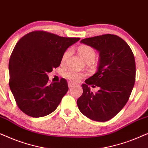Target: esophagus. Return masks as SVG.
<instances>
[{
	"mask_svg": "<svg viewBox=\"0 0 148 148\" xmlns=\"http://www.w3.org/2000/svg\"><path fill=\"white\" fill-rule=\"evenodd\" d=\"M75 86V85L74 84H73V83L70 82H68V86L69 88H72L73 87H74Z\"/></svg>",
	"mask_w": 148,
	"mask_h": 148,
	"instance_id": "1",
	"label": "esophagus"
}]
</instances>
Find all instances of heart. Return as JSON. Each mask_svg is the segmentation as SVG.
<instances>
[{"label": "heart", "instance_id": "b5f03b06", "mask_svg": "<svg viewBox=\"0 0 148 148\" xmlns=\"http://www.w3.org/2000/svg\"><path fill=\"white\" fill-rule=\"evenodd\" d=\"M78 51L79 52L80 55L82 56V57L86 62L93 61L94 60L95 56H96V52H95L94 48H92L91 46L82 45L79 47ZM71 53V50L70 48L66 50L62 56V62H65L66 59L69 58V56H70ZM64 76H65L66 78H67L68 79L71 81V82H77L84 77V74L73 69H70L65 72Z\"/></svg>", "mask_w": 148, "mask_h": 148}]
</instances>
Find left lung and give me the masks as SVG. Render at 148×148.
Masks as SVG:
<instances>
[{
  "label": "left lung",
  "instance_id": "obj_1",
  "mask_svg": "<svg viewBox=\"0 0 148 148\" xmlns=\"http://www.w3.org/2000/svg\"><path fill=\"white\" fill-rule=\"evenodd\" d=\"M81 43L96 49L100 58L97 72L82 84L77 104L88 118L104 122L116 116L129 100L135 82L134 55L127 42L113 34L85 38ZM89 85L100 90L94 94Z\"/></svg>",
  "mask_w": 148,
  "mask_h": 148
}]
</instances>
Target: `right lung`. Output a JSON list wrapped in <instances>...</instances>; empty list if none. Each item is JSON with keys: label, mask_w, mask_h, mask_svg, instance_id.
I'll return each mask as SVG.
<instances>
[{"label": "right lung", "mask_w": 148, "mask_h": 148, "mask_svg": "<svg viewBox=\"0 0 148 148\" xmlns=\"http://www.w3.org/2000/svg\"><path fill=\"white\" fill-rule=\"evenodd\" d=\"M79 40L34 31L18 41L9 60V86L22 112L38 118L56 110L69 90L67 82L62 78L49 84L47 73L59 66L64 52Z\"/></svg>", "instance_id": "1"}]
</instances>
